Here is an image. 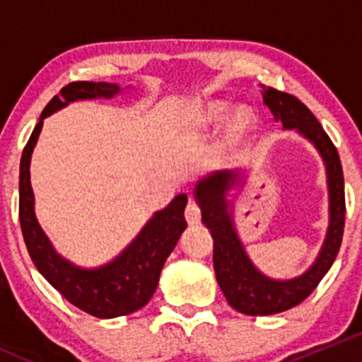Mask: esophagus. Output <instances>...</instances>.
I'll list each match as a JSON object with an SVG mask.
<instances>
[{
	"instance_id": "obj_1",
	"label": "esophagus",
	"mask_w": 362,
	"mask_h": 362,
	"mask_svg": "<svg viewBox=\"0 0 362 362\" xmlns=\"http://www.w3.org/2000/svg\"><path fill=\"white\" fill-rule=\"evenodd\" d=\"M185 221L191 226L199 224V222H202V208L196 203H189L187 206H185Z\"/></svg>"
}]
</instances>
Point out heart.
I'll use <instances>...</instances> for the list:
<instances>
[{
    "label": "heart",
    "mask_w": 362,
    "mask_h": 362,
    "mask_svg": "<svg viewBox=\"0 0 362 362\" xmlns=\"http://www.w3.org/2000/svg\"><path fill=\"white\" fill-rule=\"evenodd\" d=\"M228 115V107L222 103H211L198 119H194L189 126V129L194 131L204 126H214V124L222 122ZM254 127V115L249 110H240L235 113V117L229 122L226 129V148L231 154H238L243 148V145L249 140V134Z\"/></svg>",
    "instance_id": "heart-1"
}]
</instances>
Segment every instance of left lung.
Returning a JSON list of instances; mask_svg holds the SVG:
<instances>
[{
  "label": "left lung",
  "mask_w": 362,
  "mask_h": 362,
  "mask_svg": "<svg viewBox=\"0 0 362 362\" xmlns=\"http://www.w3.org/2000/svg\"><path fill=\"white\" fill-rule=\"evenodd\" d=\"M262 101L269 107L275 120L284 127L298 129L313 141L326 160L331 198V226L326 243L315 264L303 276L287 282L266 279L254 268L235 235L231 218L226 211L224 194L235 185L236 173L206 178L196 187V198L202 204L203 224L214 236V268L217 282L229 305L247 315H273L286 312L305 301L315 291L337 259L345 228V185L339 156L331 138L305 103L289 93L262 87Z\"/></svg>",
  "instance_id": "left-lung-1"
}]
</instances>
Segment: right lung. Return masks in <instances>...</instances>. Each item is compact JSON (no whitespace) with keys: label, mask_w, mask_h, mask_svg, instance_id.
<instances>
[{"label":"right lung","mask_w":362,"mask_h":362,"mask_svg":"<svg viewBox=\"0 0 362 362\" xmlns=\"http://www.w3.org/2000/svg\"><path fill=\"white\" fill-rule=\"evenodd\" d=\"M119 86L105 82H71L59 90L43 108L21 158L19 218L25 247L38 272L76 308L98 319L129 315L151 301L158 287L160 269L187 228L184 208L187 196L180 194L156 214L138 238L115 261L100 269H80L56 254L38 226L33 211V191L29 184V159L42 131L43 119L69 101L87 98H110Z\"/></svg>","instance_id":"right-lung-1"}]
</instances>
